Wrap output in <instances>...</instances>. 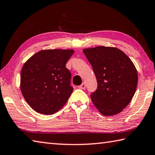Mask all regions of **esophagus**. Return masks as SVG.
<instances>
[{"label": "esophagus", "instance_id": "34e87169", "mask_svg": "<svg viewBox=\"0 0 155 155\" xmlns=\"http://www.w3.org/2000/svg\"><path fill=\"white\" fill-rule=\"evenodd\" d=\"M85 83H83L82 84H81V85L78 86V88L81 89V90H84V89L85 88Z\"/></svg>", "mask_w": 155, "mask_h": 155}]
</instances>
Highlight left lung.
<instances>
[{"instance_id":"1","label":"left lung","mask_w":155,"mask_h":155,"mask_svg":"<svg viewBox=\"0 0 155 155\" xmlns=\"http://www.w3.org/2000/svg\"><path fill=\"white\" fill-rule=\"evenodd\" d=\"M83 52L92 66L98 87L91 98L101 114H119L132 100L137 85V70L124 52L114 47L85 48Z\"/></svg>"}]
</instances>
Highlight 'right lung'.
<instances>
[{
	"label": "right lung",
	"mask_w": 155,
	"mask_h": 155,
	"mask_svg": "<svg viewBox=\"0 0 155 155\" xmlns=\"http://www.w3.org/2000/svg\"><path fill=\"white\" fill-rule=\"evenodd\" d=\"M73 50H43L23 65L20 90L25 101L36 112L52 115L66 103L73 91L71 73L65 67Z\"/></svg>",
	"instance_id": "add662e5"
}]
</instances>
